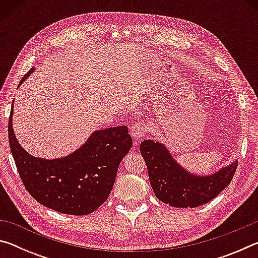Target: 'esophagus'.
Listing matches in <instances>:
<instances>
[{
	"mask_svg": "<svg viewBox=\"0 0 258 258\" xmlns=\"http://www.w3.org/2000/svg\"><path fill=\"white\" fill-rule=\"evenodd\" d=\"M148 131V126L146 123H143V121H135V123L132 125V127H131V135H132V138L135 140V141L139 142L140 140H142V138L145 137L146 133Z\"/></svg>",
	"mask_w": 258,
	"mask_h": 258,
	"instance_id": "obj_1",
	"label": "esophagus"
}]
</instances>
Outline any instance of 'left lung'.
<instances>
[{"instance_id":"left-lung-1","label":"left lung","mask_w":258,"mask_h":258,"mask_svg":"<svg viewBox=\"0 0 258 258\" xmlns=\"http://www.w3.org/2000/svg\"><path fill=\"white\" fill-rule=\"evenodd\" d=\"M140 152L147 164L156 197L172 207L195 208L207 204L232 181L235 160L212 175H196L182 167L163 143L145 140Z\"/></svg>"}]
</instances>
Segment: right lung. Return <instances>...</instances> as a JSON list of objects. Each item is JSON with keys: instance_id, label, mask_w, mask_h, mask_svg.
Listing matches in <instances>:
<instances>
[{"instance_id": "add662e5", "label": "right lung", "mask_w": 258, "mask_h": 258, "mask_svg": "<svg viewBox=\"0 0 258 258\" xmlns=\"http://www.w3.org/2000/svg\"><path fill=\"white\" fill-rule=\"evenodd\" d=\"M33 72L34 68L26 74L19 86ZM12 115L14 103L9 117V143L21 181L36 202L68 215H87L106 202L120 161L133 143L126 126L94 131L71 155L45 159L29 155L19 145Z\"/></svg>"}]
</instances>
